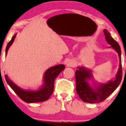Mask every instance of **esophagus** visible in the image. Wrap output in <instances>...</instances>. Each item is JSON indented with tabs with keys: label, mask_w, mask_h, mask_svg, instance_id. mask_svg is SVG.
<instances>
[{
	"label": "esophagus",
	"mask_w": 126,
	"mask_h": 126,
	"mask_svg": "<svg viewBox=\"0 0 126 126\" xmlns=\"http://www.w3.org/2000/svg\"><path fill=\"white\" fill-rule=\"evenodd\" d=\"M67 67H75L76 65V63L75 62V61H74L73 60H69L67 62Z\"/></svg>",
	"instance_id": "obj_1"
}]
</instances>
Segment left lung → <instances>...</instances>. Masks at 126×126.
Wrapping results in <instances>:
<instances>
[{"label":"left lung","mask_w":126,"mask_h":126,"mask_svg":"<svg viewBox=\"0 0 126 126\" xmlns=\"http://www.w3.org/2000/svg\"><path fill=\"white\" fill-rule=\"evenodd\" d=\"M103 32L106 41L110 46L108 48H113L118 53L119 68L113 80L102 83L95 82L93 80L94 78L91 69L82 66L78 67V69L76 71L77 93L83 101L87 103H99L103 101L116 90L122 80V67L120 46L111 37L107 30L104 29ZM89 80H93L92 85L89 82Z\"/></svg>","instance_id":"left-lung-1"}]
</instances>
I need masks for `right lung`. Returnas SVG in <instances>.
I'll return each instance as SVG.
<instances>
[{
    "mask_svg": "<svg viewBox=\"0 0 126 126\" xmlns=\"http://www.w3.org/2000/svg\"><path fill=\"white\" fill-rule=\"evenodd\" d=\"M16 35V34L13 35L11 40L8 43L5 49V55H7L8 49L14 42ZM64 69L65 66L63 64L57 65L48 68L44 74L43 83L37 90H27L21 88L10 80L7 74L4 76L8 85L23 101L27 103H37L49 99L54 90L55 79Z\"/></svg>",
    "mask_w": 126,
    "mask_h": 126,
    "instance_id": "1",
    "label": "right lung"
}]
</instances>
